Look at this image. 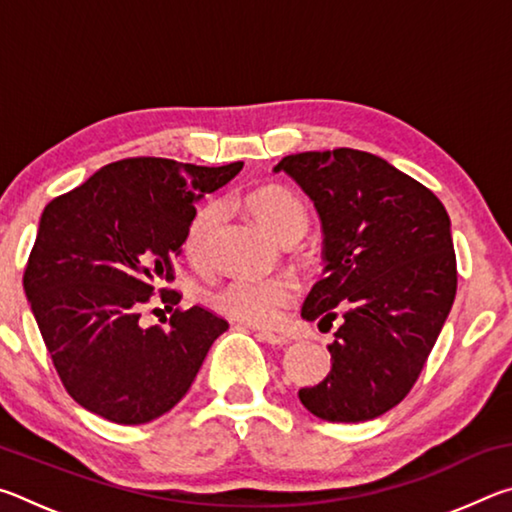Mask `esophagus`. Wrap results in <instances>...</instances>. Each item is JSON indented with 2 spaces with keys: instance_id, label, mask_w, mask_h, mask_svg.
Segmentation results:
<instances>
[{
  "instance_id": "1",
  "label": "esophagus",
  "mask_w": 512,
  "mask_h": 512,
  "mask_svg": "<svg viewBox=\"0 0 512 512\" xmlns=\"http://www.w3.org/2000/svg\"><path fill=\"white\" fill-rule=\"evenodd\" d=\"M259 339L271 343V345H289L291 339L284 334H273V332H259Z\"/></svg>"
}]
</instances>
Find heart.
Returning <instances> with one entry per match:
<instances>
[{"mask_svg": "<svg viewBox=\"0 0 512 512\" xmlns=\"http://www.w3.org/2000/svg\"><path fill=\"white\" fill-rule=\"evenodd\" d=\"M248 210L268 235L280 241L293 230L307 228V212L300 198L287 187L268 185L248 198ZM223 216V205L212 201L194 214L185 235V253L192 262H203L210 239ZM298 287L291 277H237L214 293L212 305L221 314L248 325H275L284 307L296 298Z\"/></svg>", "mask_w": 512, "mask_h": 512, "instance_id": "obj_1", "label": "heart"}]
</instances>
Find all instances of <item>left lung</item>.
Masks as SVG:
<instances>
[{
    "mask_svg": "<svg viewBox=\"0 0 512 512\" xmlns=\"http://www.w3.org/2000/svg\"><path fill=\"white\" fill-rule=\"evenodd\" d=\"M323 228V280L305 320L341 318L332 370L300 402L320 420L366 422L411 391L456 296L452 223L436 194L377 155L354 149L287 155Z\"/></svg>",
    "mask_w": 512,
    "mask_h": 512,
    "instance_id": "left-lung-1",
    "label": "left lung"
}]
</instances>
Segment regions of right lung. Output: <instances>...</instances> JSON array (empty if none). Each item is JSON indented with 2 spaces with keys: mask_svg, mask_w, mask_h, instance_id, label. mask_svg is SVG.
<instances>
[{
  "mask_svg": "<svg viewBox=\"0 0 512 512\" xmlns=\"http://www.w3.org/2000/svg\"><path fill=\"white\" fill-rule=\"evenodd\" d=\"M244 162L196 167L164 158L106 164L51 201L24 271V293L67 393L117 424L171 411L228 323L203 307L176 309L169 329L140 311L185 244L196 203ZM176 291L162 302L176 305Z\"/></svg>",
  "mask_w": 512,
  "mask_h": 512,
  "instance_id": "right-lung-1",
  "label": "right lung"
}]
</instances>
